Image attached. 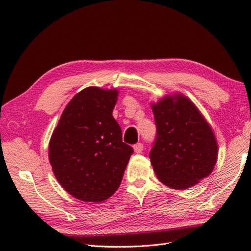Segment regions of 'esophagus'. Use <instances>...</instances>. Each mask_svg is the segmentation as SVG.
Listing matches in <instances>:
<instances>
[{"mask_svg":"<svg viewBox=\"0 0 251 251\" xmlns=\"http://www.w3.org/2000/svg\"><path fill=\"white\" fill-rule=\"evenodd\" d=\"M133 149H134V151H135V153L139 154V153H141L142 150H143V144H142L141 142H139V143H136L135 146L133 147Z\"/></svg>","mask_w":251,"mask_h":251,"instance_id":"obj_1","label":"esophagus"}]
</instances>
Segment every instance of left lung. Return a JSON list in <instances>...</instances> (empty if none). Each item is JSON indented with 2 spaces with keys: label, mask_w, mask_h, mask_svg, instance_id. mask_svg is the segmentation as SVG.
<instances>
[{
  "label": "left lung",
  "mask_w": 251,
  "mask_h": 251,
  "mask_svg": "<svg viewBox=\"0 0 251 251\" xmlns=\"http://www.w3.org/2000/svg\"><path fill=\"white\" fill-rule=\"evenodd\" d=\"M157 127L150 151L158 179L174 189H186L209 176L218 157L210 126L196 105L182 94L151 104Z\"/></svg>",
  "instance_id": "1"
}]
</instances>
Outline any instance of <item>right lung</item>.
Segmentation results:
<instances>
[{
    "mask_svg": "<svg viewBox=\"0 0 251 251\" xmlns=\"http://www.w3.org/2000/svg\"><path fill=\"white\" fill-rule=\"evenodd\" d=\"M117 96L115 89H83L67 104L52 133V171L65 191L80 201L109 199L133 154L112 115Z\"/></svg>",
    "mask_w": 251,
    "mask_h": 251,
    "instance_id": "1",
    "label": "right lung"
}]
</instances>
